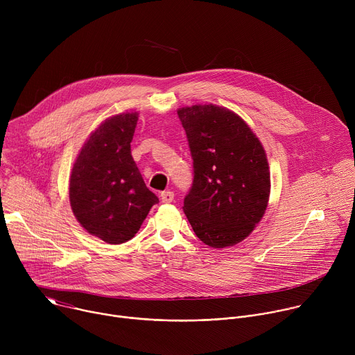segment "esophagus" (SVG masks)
I'll use <instances>...</instances> for the list:
<instances>
[{
    "mask_svg": "<svg viewBox=\"0 0 355 355\" xmlns=\"http://www.w3.org/2000/svg\"><path fill=\"white\" fill-rule=\"evenodd\" d=\"M160 199H162L163 204H170V202H173V199H174V192H171V191H163V192L160 193Z\"/></svg>",
    "mask_w": 355,
    "mask_h": 355,
    "instance_id": "esophagus-1",
    "label": "esophagus"
}]
</instances>
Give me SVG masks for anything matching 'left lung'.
I'll list each match as a JSON object with an SVG mask.
<instances>
[{"instance_id":"8db88e82","label":"left lung","mask_w":355,"mask_h":355,"mask_svg":"<svg viewBox=\"0 0 355 355\" xmlns=\"http://www.w3.org/2000/svg\"><path fill=\"white\" fill-rule=\"evenodd\" d=\"M193 160L184 212L198 239L214 248L243 241L263 219L271 181L266 150L234 112L214 104L177 111Z\"/></svg>"}]
</instances>
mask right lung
<instances>
[{
  "label": "right lung",
  "mask_w": 355,
  "mask_h": 355,
  "mask_svg": "<svg viewBox=\"0 0 355 355\" xmlns=\"http://www.w3.org/2000/svg\"><path fill=\"white\" fill-rule=\"evenodd\" d=\"M137 112L105 119L73 164L69 196L78 223L110 244L130 240L159 198L151 192L130 155Z\"/></svg>",
  "instance_id": "add662e5"
}]
</instances>
